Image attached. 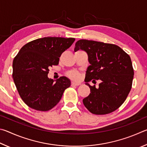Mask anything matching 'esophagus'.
Wrapping results in <instances>:
<instances>
[{"label": "esophagus", "instance_id": "1", "mask_svg": "<svg viewBox=\"0 0 147 147\" xmlns=\"http://www.w3.org/2000/svg\"><path fill=\"white\" fill-rule=\"evenodd\" d=\"M80 83H75V82H71V85L72 86H79L80 85Z\"/></svg>", "mask_w": 147, "mask_h": 147}]
</instances>
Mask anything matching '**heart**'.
Returning <instances> with one entry per match:
<instances>
[{
  "label": "heart",
  "mask_w": 147,
  "mask_h": 147,
  "mask_svg": "<svg viewBox=\"0 0 147 147\" xmlns=\"http://www.w3.org/2000/svg\"><path fill=\"white\" fill-rule=\"evenodd\" d=\"M67 75L69 77V78H71L72 79H74V80H79L80 79V74L78 71H77L76 70H73V71H69Z\"/></svg>",
  "instance_id": "1"
}]
</instances>
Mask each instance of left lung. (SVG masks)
<instances>
[{"instance_id":"left-lung-1","label":"left lung","mask_w":147,"mask_h":147,"mask_svg":"<svg viewBox=\"0 0 147 147\" xmlns=\"http://www.w3.org/2000/svg\"><path fill=\"white\" fill-rule=\"evenodd\" d=\"M85 51L90 64L86 71L84 81L91 93L83 102L90 112L104 115L121 106L132 88L134 69L130 56L113 44L81 39L77 41L74 51ZM99 79V88L88 82Z\"/></svg>"}]
</instances>
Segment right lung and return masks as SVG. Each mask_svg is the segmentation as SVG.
<instances>
[{"instance_id":"add662e5","label":"right lung","mask_w":147,"mask_h":147,"mask_svg":"<svg viewBox=\"0 0 147 147\" xmlns=\"http://www.w3.org/2000/svg\"><path fill=\"white\" fill-rule=\"evenodd\" d=\"M75 41L74 38L48 37L26 44L13 61V79L20 97L28 107L48 111L60 101L71 85L69 79L48 78L49 68L57 65L59 57Z\"/></svg>"}]
</instances>
